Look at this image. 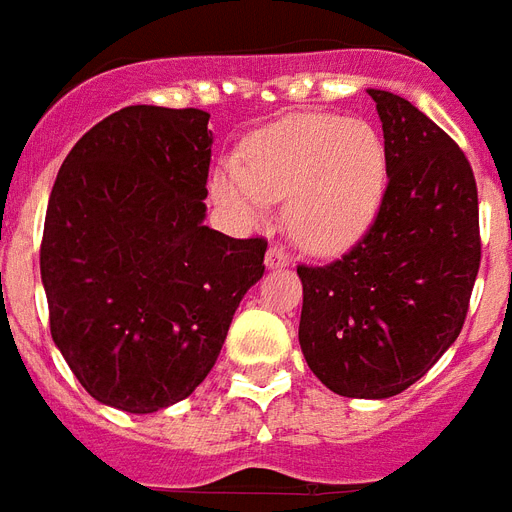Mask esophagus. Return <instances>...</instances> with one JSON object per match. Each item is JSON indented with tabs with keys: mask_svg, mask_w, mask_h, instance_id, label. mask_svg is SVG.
I'll use <instances>...</instances> for the list:
<instances>
[{
	"mask_svg": "<svg viewBox=\"0 0 512 512\" xmlns=\"http://www.w3.org/2000/svg\"><path fill=\"white\" fill-rule=\"evenodd\" d=\"M290 263V252L284 247H279V244H273V247H268V252H265V265H268V268H287Z\"/></svg>",
	"mask_w": 512,
	"mask_h": 512,
	"instance_id": "obj_1",
	"label": "esophagus"
}]
</instances>
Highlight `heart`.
<instances>
[{"instance_id": "heart-1", "label": "heart", "mask_w": 512, "mask_h": 512, "mask_svg": "<svg viewBox=\"0 0 512 512\" xmlns=\"http://www.w3.org/2000/svg\"><path fill=\"white\" fill-rule=\"evenodd\" d=\"M386 190L384 136L368 120L292 115L244 142L239 161L212 171V201L244 228L263 225L287 198V230L300 247L343 252L368 233Z\"/></svg>"}]
</instances>
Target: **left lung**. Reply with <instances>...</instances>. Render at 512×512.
Wrapping results in <instances>:
<instances>
[{
    "label": "left lung",
    "instance_id": "1",
    "mask_svg": "<svg viewBox=\"0 0 512 512\" xmlns=\"http://www.w3.org/2000/svg\"><path fill=\"white\" fill-rule=\"evenodd\" d=\"M386 144L376 220L327 265H298L300 349L335 395L384 400L459 338L481 265L478 187L459 144L408 99L370 88Z\"/></svg>",
    "mask_w": 512,
    "mask_h": 512
}]
</instances>
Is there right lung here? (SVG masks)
<instances>
[{"instance_id": "add662e5", "label": "right lung", "mask_w": 512, "mask_h": 512, "mask_svg": "<svg viewBox=\"0 0 512 512\" xmlns=\"http://www.w3.org/2000/svg\"><path fill=\"white\" fill-rule=\"evenodd\" d=\"M209 161V112L136 104L96 123L58 171L39 249L50 335L117 411L193 395L265 271L268 241L204 225Z\"/></svg>"}]
</instances>
